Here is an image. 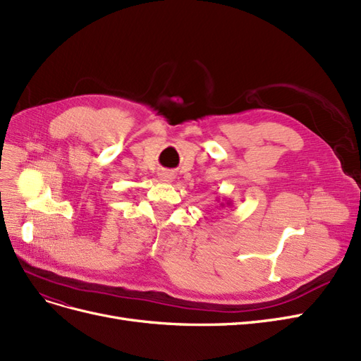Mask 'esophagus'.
I'll return each mask as SVG.
<instances>
[{
	"instance_id": "obj_1",
	"label": "esophagus",
	"mask_w": 361,
	"mask_h": 361,
	"mask_svg": "<svg viewBox=\"0 0 361 361\" xmlns=\"http://www.w3.org/2000/svg\"><path fill=\"white\" fill-rule=\"evenodd\" d=\"M160 178H161V181H166V183H169V181H172V178H173V176L172 173H169V172H164V173H160Z\"/></svg>"
}]
</instances>
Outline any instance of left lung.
<instances>
[{"label": "left lung", "mask_w": 361, "mask_h": 361, "mask_svg": "<svg viewBox=\"0 0 361 361\" xmlns=\"http://www.w3.org/2000/svg\"><path fill=\"white\" fill-rule=\"evenodd\" d=\"M220 207H222V208H224V207H231V201H228L226 197H225V202L220 204Z\"/></svg>", "instance_id": "left-lung-1"}]
</instances>
